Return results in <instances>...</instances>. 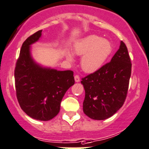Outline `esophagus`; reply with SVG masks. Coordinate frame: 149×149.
Segmentation results:
<instances>
[{
    "mask_svg": "<svg viewBox=\"0 0 149 149\" xmlns=\"http://www.w3.org/2000/svg\"><path fill=\"white\" fill-rule=\"evenodd\" d=\"M74 79L76 82H79V81H80V77H79L78 75H76V76H74Z\"/></svg>",
    "mask_w": 149,
    "mask_h": 149,
    "instance_id": "34e87169",
    "label": "esophagus"
}]
</instances>
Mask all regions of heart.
<instances>
[{
  "label": "heart",
  "mask_w": 149,
  "mask_h": 149,
  "mask_svg": "<svg viewBox=\"0 0 149 149\" xmlns=\"http://www.w3.org/2000/svg\"><path fill=\"white\" fill-rule=\"evenodd\" d=\"M112 50L113 46L110 41L94 34L81 39L73 45L74 54L82 56L81 59L82 70L88 73L101 69L111 55ZM65 54L67 59L73 62V53L65 49Z\"/></svg>",
  "instance_id": "heart-1"
}]
</instances>
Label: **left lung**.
<instances>
[{
    "mask_svg": "<svg viewBox=\"0 0 149 149\" xmlns=\"http://www.w3.org/2000/svg\"><path fill=\"white\" fill-rule=\"evenodd\" d=\"M131 72L127 48L121 41L109 63L81 80L85 90L84 114L94 120H105L112 116L126 100Z\"/></svg>",
    "mask_w": 149,
    "mask_h": 149,
    "instance_id": "obj_1",
    "label": "left lung"
}]
</instances>
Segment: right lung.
Here are the masks:
<instances>
[{"label":"right lung","mask_w":149,"mask_h":149,"mask_svg":"<svg viewBox=\"0 0 149 149\" xmlns=\"http://www.w3.org/2000/svg\"><path fill=\"white\" fill-rule=\"evenodd\" d=\"M41 35L42 30L38 31L22 45L15 70V89L18 102L26 115L47 121L59 113L62 98L75 80L72 70L45 68L34 60L31 45Z\"/></svg>","instance_id":"add662e5"}]
</instances>
